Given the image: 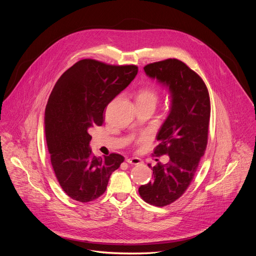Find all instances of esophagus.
Segmentation results:
<instances>
[{
  "label": "esophagus",
  "instance_id": "34e87169",
  "mask_svg": "<svg viewBox=\"0 0 256 256\" xmlns=\"http://www.w3.org/2000/svg\"><path fill=\"white\" fill-rule=\"evenodd\" d=\"M126 162H128V164L138 165V164H140L142 161V159H140V158H138V157H132V158H128V159H126Z\"/></svg>",
  "mask_w": 256,
  "mask_h": 256
}]
</instances>
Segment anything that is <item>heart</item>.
<instances>
[{"label":"heart","mask_w":256,"mask_h":256,"mask_svg":"<svg viewBox=\"0 0 256 256\" xmlns=\"http://www.w3.org/2000/svg\"><path fill=\"white\" fill-rule=\"evenodd\" d=\"M158 93L152 87H146L138 90L136 95V101H144V102H151L156 104L158 101Z\"/></svg>","instance_id":"heart-1"}]
</instances>
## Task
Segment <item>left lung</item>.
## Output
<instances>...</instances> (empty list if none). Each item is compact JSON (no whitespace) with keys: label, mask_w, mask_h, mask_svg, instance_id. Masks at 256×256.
<instances>
[{"label":"left lung","mask_w":256,"mask_h":256,"mask_svg":"<svg viewBox=\"0 0 256 256\" xmlns=\"http://www.w3.org/2000/svg\"><path fill=\"white\" fill-rule=\"evenodd\" d=\"M144 70L146 75L167 87L170 93V110L156 136L159 144L154 149L155 156L168 154L169 161L158 162L153 167V181L140 186L138 194L146 202L164 206L184 194L204 155L210 95L202 79L179 60L149 64Z\"/></svg>","instance_id":"1"}]
</instances>
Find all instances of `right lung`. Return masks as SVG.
Wrapping results in <instances>:
<instances>
[{
	"label": "right lung",
	"instance_id": "obj_1",
	"mask_svg": "<svg viewBox=\"0 0 256 256\" xmlns=\"http://www.w3.org/2000/svg\"><path fill=\"white\" fill-rule=\"evenodd\" d=\"M138 74V66H112L85 58L68 68L56 83L44 114L50 162L62 190L88 202L102 196L109 177L124 158L92 155L90 132L102 126L103 112Z\"/></svg>",
	"mask_w": 256,
	"mask_h": 256
}]
</instances>
